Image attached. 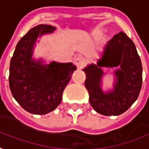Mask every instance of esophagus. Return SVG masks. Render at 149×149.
Masks as SVG:
<instances>
[{
	"label": "esophagus",
	"mask_w": 149,
	"mask_h": 149,
	"mask_svg": "<svg viewBox=\"0 0 149 149\" xmlns=\"http://www.w3.org/2000/svg\"><path fill=\"white\" fill-rule=\"evenodd\" d=\"M75 62V64L76 66L78 68H82L86 64V60L83 57H81V56H78V57H77L74 60Z\"/></svg>",
	"instance_id": "esophagus-1"
}]
</instances>
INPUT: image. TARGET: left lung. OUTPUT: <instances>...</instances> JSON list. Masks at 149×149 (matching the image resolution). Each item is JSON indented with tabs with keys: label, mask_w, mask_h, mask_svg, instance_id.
<instances>
[{
	"label": "left lung",
	"mask_w": 149,
	"mask_h": 149,
	"mask_svg": "<svg viewBox=\"0 0 149 149\" xmlns=\"http://www.w3.org/2000/svg\"><path fill=\"white\" fill-rule=\"evenodd\" d=\"M116 70L115 89L104 93L100 88L102 66ZM86 73L85 86L89 93V101L93 109L103 116H119L125 112L137 100L142 86V63L135 45L127 34L120 32L105 45L102 58L97 64L83 69Z\"/></svg>",
	"instance_id": "1"
}]
</instances>
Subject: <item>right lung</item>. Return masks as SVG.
Segmentation results:
<instances>
[{"instance_id": "1", "label": "right lung", "mask_w": 149, "mask_h": 149, "mask_svg": "<svg viewBox=\"0 0 149 149\" xmlns=\"http://www.w3.org/2000/svg\"><path fill=\"white\" fill-rule=\"evenodd\" d=\"M54 29L52 25L39 24L29 30L18 42L10 60L9 84L12 95L31 114L45 115L54 110L61 103L63 90L77 68L71 63L43 65L31 58L38 36Z\"/></svg>"}]
</instances>
